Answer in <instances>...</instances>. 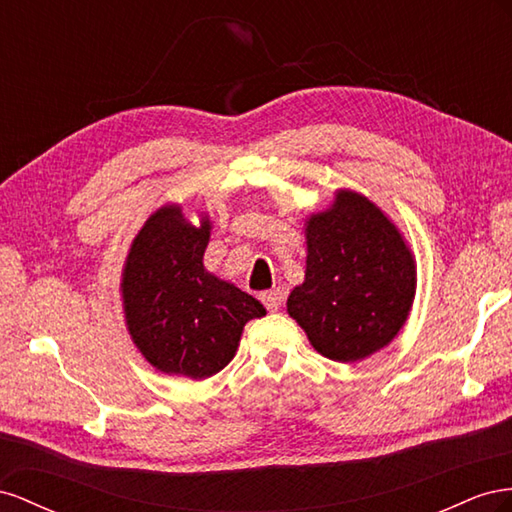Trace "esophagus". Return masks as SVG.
Segmentation results:
<instances>
[{
	"instance_id": "34e87169",
	"label": "esophagus",
	"mask_w": 512,
	"mask_h": 512,
	"mask_svg": "<svg viewBox=\"0 0 512 512\" xmlns=\"http://www.w3.org/2000/svg\"><path fill=\"white\" fill-rule=\"evenodd\" d=\"M259 300L264 302V306L268 311H279L281 309V304H283V300H285V296H283V291L276 287V289H270V291H261L259 294Z\"/></svg>"
}]
</instances>
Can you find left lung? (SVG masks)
<instances>
[{
	"label": "left lung",
	"mask_w": 512,
	"mask_h": 512,
	"mask_svg": "<svg viewBox=\"0 0 512 512\" xmlns=\"http://www.w3.org/2000/svg\"><path fill=\"white\" fill-rule=\"evenodd\" d=\"M304 283L287 311L321 356L358 362L388 345L412 309L416 268L401 233L373 203L343 191L306 227Z\"/></svg>",
	"instance_id": "obj_1"
}]
</instances>
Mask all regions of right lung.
<instances>
[{
  "label": "right lung",
  "mask_w": 512,
  "mask_h": 512,
  "mask_svg": "<svg viewBox=\"0 0 512 512\" xmlns=\"http://www.w3.org/2000/svg\"><path fill=\"white\" fill-rule=\"evenodd\" d=\"M210 221H184L180 208H160L133 240L122 294L128 330L141 354L163 373L206 379L236 354L248 319L264 304L203 268Z\"/></svg>",
  "instance_id": "right-lung-1"
}]
</instances>
